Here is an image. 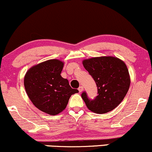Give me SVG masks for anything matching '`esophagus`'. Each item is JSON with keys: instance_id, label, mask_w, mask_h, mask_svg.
I'll return each instance as SVG.
<instances>
[{"instance_id": "obj_1", "label": "esophagus", "mask_w": 152, "mask_h": 152, "mask_svg": "<svg viewBox=\"0 0 152 152\" xmlns=\"http://www.w3.org/2000/svg\"><path fill=\"white\" fill-rule=\"evenodd\" d=\"M83 91V86H79V88H78V91L82 92Z\"/></svg>"}]
</instances>
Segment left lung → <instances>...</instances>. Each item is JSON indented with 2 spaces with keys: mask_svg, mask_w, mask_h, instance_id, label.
Masks as SVG:
<instances>
[{
  "mask_svg": "<svg viewBox=\"0 0 152 152\" xmlns=\"http://www.w3.org/2000/svg\"><path fill=\"white\" fill-rule=\"evenodd\" d=\"M83 67L96 83L98 96L90 100L86 92L82 99L90 111L106 114L119 105L128 92L131 79L127 66L114 56L94 57L82 61Z\"/></svg>",
  "mask_w": 152,
  "mask_h": 152,
  "instance_id": "8db88e82",
  "label": "left lung"
}]
</instances>
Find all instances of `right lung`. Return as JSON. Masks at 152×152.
<instances>
[{
	"label": "right lung",
	"instance_id": "obj_1",
	"mask_svg": "<svg viewBox=\"0 0 152 152\" xmlns=\"http://www.w3.org/2000/svg\"><path fill=\"white\" fill-rule=\"evenodd\" d=\"M64 64L58 59H50L32 66L24 76L28 98L36 108L52 116L62 112L71 96L78 92L61 76Z\"/></svg>",
	"mask_w": 152,
	"mask_h": 152
}]
</instances>
